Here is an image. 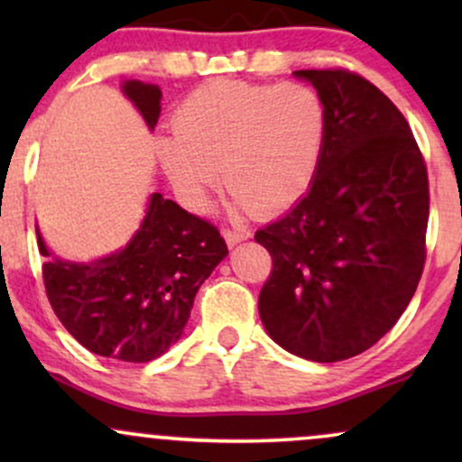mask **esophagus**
<instances>
[{"mask_svg": "<svg viewBox=\"0 0 462 462\" xmlns=\"http://www.w3.org/2000/svg\"><path fill=\"white\" fill-rule=\"evenodd\" d=\"M252 235H249L247 230H230V227H227V230H224V238H226V243L230 247H235L236 243H241V241H245V238H249Z\"/></svg>", "mask_w": 462, "mask_h": 462, "instance_id": "34e87169", "label": "esophagus"}]
</instances>
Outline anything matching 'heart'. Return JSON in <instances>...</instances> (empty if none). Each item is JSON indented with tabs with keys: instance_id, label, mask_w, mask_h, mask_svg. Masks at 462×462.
Here are the masks:
<instances>
[{
	"instance_id": "heart-1",
	"label": "heart",
	"mask_w": 462,
	"mask_h": 462,
	"mask_svg": "<svg viewBox=\"0 0 462 462\" xmlns=\"http://www.w3.org/2000/svg\"><path fill=\"white\" fill-rule=\"evenodd\" d=\"M326 130V106L309 84L215 79L184 99L173 134L161 136L156 150L190 208H204L224 173L238 208L272 215L310 187Z\"/></svg>"
}]
</instances>
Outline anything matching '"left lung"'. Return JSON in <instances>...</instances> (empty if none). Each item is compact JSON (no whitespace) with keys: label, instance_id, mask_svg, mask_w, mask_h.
Instances as JSON below:
<instances>
[{"label":"left lung","instance_id":"obj_1","mask_svg":"<svg viewBox=\"0 0 462 462\" xmlns=\"http://www.w3.org/2000/svg\"><path fill=\"white\" fill-rule=\"evenodd\" d=\"M328 115L309 193L256 232L272 254L258 295L269 337L291 354L338 363L380 341L426 264L428 169L404 115L341 67L306 69Z\"/></svg>","mask_w":462,"mask_h":462}]
</instances>
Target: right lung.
I'll use <instances>...</instances> for the list:
<instances>
[{
    "instance_id": "1",
    "label": "right lung",
    "mask_w": 462,
    "mask_h": 462,
    "mask_svg": "<svg viewBox=\"0 0 462 462\" xmlns=\"http://www.w3.org/2000/svg\"><path fill=\"white\" fill-rule=\"evenodd\" d=\"M124 93L153 128L161 88L136 79ZM39 249L50 256L43 238ZM217 226L153 193L143 226L121 252L88 264L47 261V300L69 334L99 356L150 363L182 337L198 289L226 258Z\"/></svg>"
}]
</instances>
